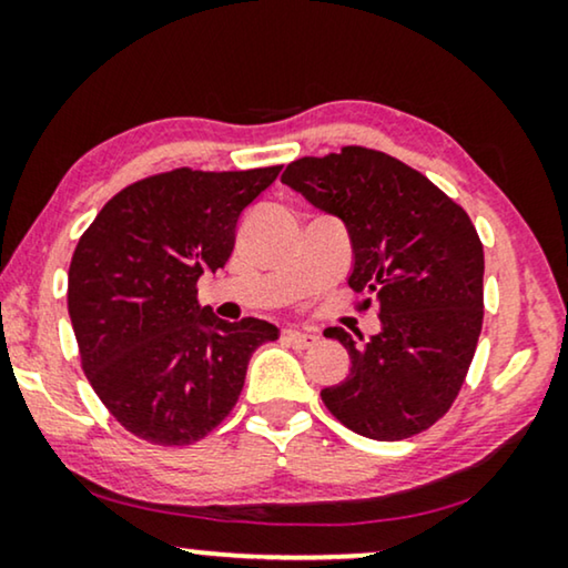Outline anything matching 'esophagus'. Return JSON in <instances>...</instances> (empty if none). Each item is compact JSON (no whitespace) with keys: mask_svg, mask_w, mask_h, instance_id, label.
I'll use <instances>...</instances> for the list:
<instances>
[{"mask_svg":"<svg viewBox=\"0 0 568 568\" xmlns=\"http://www.w3.org/2000/svg\"><path fill=\"white\" fill-rule=\"evenodd\" d=\"M284 338L290 341L292 346H297V348H307V346H315L317 344V333L302 331V328H286L284 331Z\"/></svg>","mask_w":568,"mask_h":568,"instance_id":"esophagus-1","label":"esophagus"}]
</instances>
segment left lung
I'll return each mask as SVG.
<instances>
[{
  "instance_id": "1",
  "label": "left lung",
  "mask_w": 568,
  "mask_h": 568,
  "mask_svg": "<svg viewBox=\"0 0 568 568\" xmlns=\"http://www.w3.org/2000/svg\"><path fill=\"white\" fill-rule=\"evenodd\" d=\"M282 183L346 224L348 286L379 302L383 331L362 345L344 328L323 331L352 356L348 375L321 390L325 408L377 442L429 429L460 393L484 325V245L470 216L418 170L367 146L294 160Z\"/></svg>"
}]
</instances>
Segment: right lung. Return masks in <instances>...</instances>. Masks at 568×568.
Instances as JSON below:
<instances>
[{
  "instance_id": "add662e5",
  "label": "right lung",
  "mask_w": 568,
  "mask_h": 568,
  "mask_svg": "<svg viewBox=\"0 0 568 568\" xmlns=\"http://www.w3.org/2000/svg\"><path fill=\"white\" fill-rule=\"evenodd\" d=\"M278 170L142 178L77 243L67 305L82 369L134 437L162 447L204 439L235 408L255 348L278 338L276 325L220 321L196 300L199 276L227 263L240 214Z\"/></svg>"
}]
</instances>
